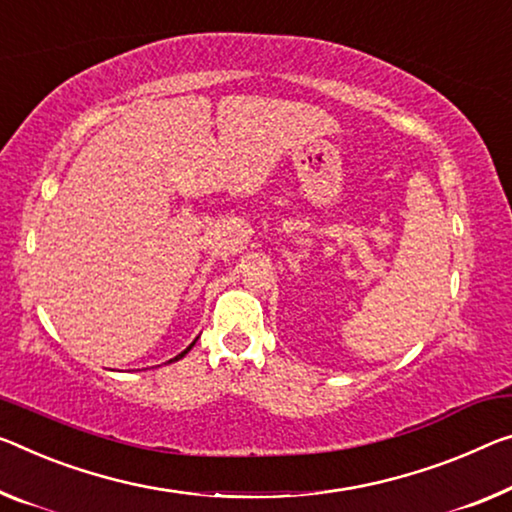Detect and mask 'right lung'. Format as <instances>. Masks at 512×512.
I'll return each instance as SVG.
<instances>
[{"mask_svg": "<svg viewBox=\"0 0 512 512\" xmlns=\"http://www.w3.org/2000/svg\"><path fill=\"white\" fill-rule=\"evenodd\" d=\"M194 343H196V341H194ZM194 343H192V345H194ZM192 345H190V348H187V350H183V352H180V355H178V357H174V359H171V361H178V359H183V357L187 355V352H190V350H192Z\"/></svg>", "mask_w": 512, "mask_h": 512, "instance_id": "add662e5", "label": "right lung"}]
</instances>
